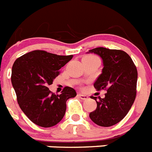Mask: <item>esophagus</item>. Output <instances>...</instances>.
Listing matches in <instances>:
<instances>
[{"label": "esophagus", "mask_w": 152, "mask_h": 152, "mask_svg": "<svg viewBox=\"0 0 152 152\" xmlns=\"http://www.w3.org/2000/svg\"><path fill=\"white\" fill-rule=\"evenodd\" d=\"M77 96H78L79 97H80V99L83 100H87L88 99V96H87V95H85V94H77Z\"/></svg>", "instance_id": "esophagus-1"}]
</instances>
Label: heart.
Masks as SVG:
<instances>
[{
  "mask_svg": "<svg viewBox=\"0 0 152 152\" xmlns=\"http://www.w3.org/2000/svg\"><path fill=\"white\" fill-rule=\"evenodd\" d=\"M85 58H96V57L94 56H86Z\"/></svg>",
  "mask_w": 152,
  "mask_h": 152,
  "instance_id": "b5f03b06",
  "label": "heart"
}]
</instances>
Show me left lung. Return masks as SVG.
Returning <instances> with one entry per match:
<instances>
[{"label":"left lung","instance_id":"8db88e82","mask_svg":"<svg viewBox=\"0 0 152 152\" xmlns=\"http://www.w3.org/2000/svg\"><path fill=\"white\" fill-rule=\"evenodd\" d=\"M103 59L102 73L94 84L96 91H107L105 97L93 96L95 110L90 113L96 125L109 127L120 122L128 113L136 96L138 72L133 61L126 52L98 47L89 50Z\"/></svg>","mask_w":152,"mask_h":152}]
</instances>
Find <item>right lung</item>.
Wrapping results in <instances>:
<instances>
[{"mask_svg":"<svg viewBox=\"0 0 152 152\" xmlns=\"http://www.w3.org/2000/svg\"><path fill=\"white\" fill-rule=\"evenodd\" d=\"M73 56H58L35 50L18 58L13 64L11 82L17 103L31 121L49 128L61 121L66 111V101L77 93L64 87L61 94L51 92L48 86L60 74Z\"/></svg>","mask_w":152,"mask_h":152,"instance_id":"1","label":"right lung"}]
</instances>
